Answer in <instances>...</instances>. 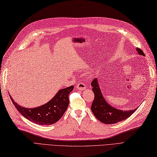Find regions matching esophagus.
Masks as SVG:
<instances>
[{"label":"esophagus","instance_id":"esophagus-1","mask_svg":"<svg viewBox=\"0 0 157 157\" xmlns=\"http://www.w3.org/2000/svg\"><path fill=\"white\" fill-rule=\"evenodd\" d=\"M77 88H78V90H84L85 88H86V85H85V84L84 83H83V82H80V83H78L77 85Z\"/></svg>","mask_w":157,"mask_h":157}]
</instances>
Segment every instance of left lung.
Wrapping results in <instances>:
<instances>
[{"label": "left lung", "mask_w": 157, "mask_h": 157, "mask_svg": "<svg viewBox=\"0 0 157 157\" xmlns=\"http://www.w3.org/2000/svg\"><path fill=\"white\" fill-rule=\"evenodd\" d=\"M136 50L140 55L145 56L144 52L140 48H137ZM91 85L93 87L92 91L94 94V99L91 106L92 111L97 119L104 124H115L124 121L130 117L137 109V107L130 111H122L111 107L104 99L97 78H94L92 80Z\"/></svg>", "instance_id": "obj_1"}]
</instances>
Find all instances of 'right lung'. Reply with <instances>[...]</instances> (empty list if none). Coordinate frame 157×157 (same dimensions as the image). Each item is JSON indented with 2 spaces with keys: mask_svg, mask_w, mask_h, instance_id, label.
I'll list each match as a JSON object with an SVG mask.
<instances>
[{
  "mask_svg": "<svg viewBox=\"0 0 157 157\" xmlns=\"http://www.w3.org/2000/svg\"><path fill=\"white\" fill-rule=\"evenodd\" d=\"M73 88L72 85L59 90L49 102L36 108L21 107L10 97L17 111L28 120L37 124L51 125L58 122L67 110L69 103V95Z\"/></svg>",
  "mask_w": 157,
  "mask_h": 157,
  "instance_id": "obj_1",
  "label": "right lung"
}]
</instances>
